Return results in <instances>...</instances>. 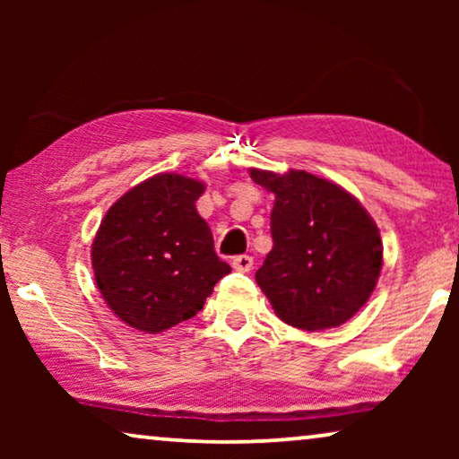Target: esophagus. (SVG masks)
<instances>
[{
    "mask_svg": "<svg viewBox=\"0 0 459 459\" xmlns=\"http://www.w3.org/2000/svg\"><path fill=\"white\" fill-rule=\"evenodd\" d=\"M253 256H248V255H240V256H234V259H231V267L236 269V272H242V273H247V272H250V269H253Z\"/></svg>",
    "mask_w": 459,
    "mask_h": 459,
    "instance_id": "esophagus-1",
    "label": "esophagus"
}]
</instances>
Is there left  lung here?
<instances>
[{"mask_svg": "<svg viewBox=\"0 0 459 459\" xmlns=\"http://www.w3.org/2000/svg\"><path fill=\"white\" fill-rule=\"evenodd\" d=\"M275 194L273 248L255 280L275 316L299 330L342 325L368 303L382 269L374 219L341 186L307 171L250 169Z\"/></svg>", "mask_w": 459, "mask_h": 459, "instance_id": "1", "label": "left lung"}]
</instances>
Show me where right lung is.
Instances as JSON below:
<instances>
[{"label":"right lung","mask_w":459,"mask_h":459,"mask_svg":"<svg viewBox=\"0 0 459 459\" xmlns=\"http://www.w3.org/2000/svg\"><path fill=\"white\" fill-rule=\"evenodd\" d=\"M203 181L154 175L110 206L91 244L98 290L118 319L159 334L203 309L231 272L196 211Z\"/></svg>","instance_id":"obj_1"}]
</instances>
